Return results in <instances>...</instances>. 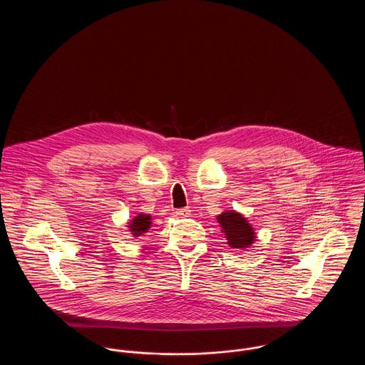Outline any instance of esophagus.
I'll return each mask as SVG.
<instances>
[{"label":"esophagus","instance_id":"34e87169","mask_svg":"<svg viewBox=\"0 0 365 365\" xmlns=\"http://www.w3.org/2000/svg\"><path fill=\"white\" fill-rule=\"evenodd\" d=\"M179 217H189L190 216L191 213V209L190 208H180V209H176V212H175Z\"/></svg>","mask_w":365,"mask_h":365}]
</instances>
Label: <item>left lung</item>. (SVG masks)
<instances>
[{
	"label": "left lung",
	"instance_id": "1",
	"mask_svg": "<svg viewBox=\"0 0 365 365\" xmlns=\"http://www.w3.org/2000/svg\"><path fill=\"white\" fill-rule=\"evenodd\" d=\"M222 232L226 235L227 242L234 249H242L256 241V232L250 223L241 213L235 210H226L217 216Z\"/></svg>",
	"mask_w": 365,
	"mask_h": 365
}]
</instances>
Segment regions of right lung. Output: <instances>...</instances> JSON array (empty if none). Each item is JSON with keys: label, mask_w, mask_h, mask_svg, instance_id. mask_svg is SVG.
<instances>
[{"label": "right lung", "mask_w": 365, "mask_h": 365, "mask_svg": "<svg viewBox=\"0 0 365 365\" xmlns=\"http://www.w3.org/2000/svg\"><path fill=\"white\" fill-rule=\"evenodd\" d=\"M150 216L149 215H138L137 217H134L131 222H130V231L133 232V235L134 237H139V235H142L143 232H146L148 230H149V227L152 225V222H150Z\"/></svg>", "instance_id": "right-lung-1"}]
</instances>
